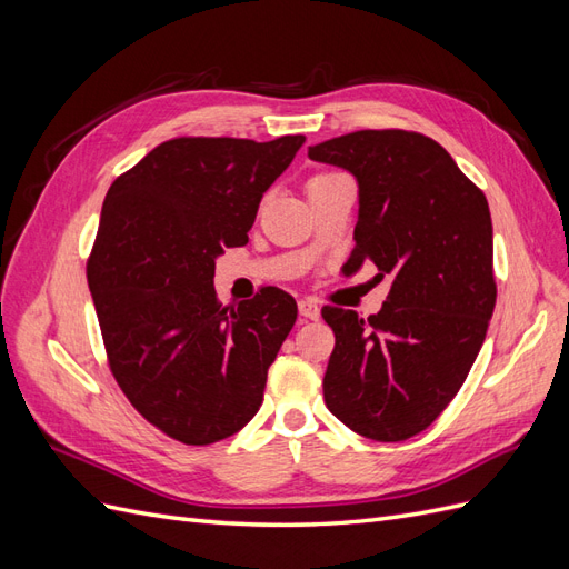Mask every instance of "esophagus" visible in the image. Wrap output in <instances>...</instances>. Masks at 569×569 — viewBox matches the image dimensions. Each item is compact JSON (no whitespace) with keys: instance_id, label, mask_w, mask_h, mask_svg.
I'll return each instance as SVG.
<instances>
[{"instance_id":"esophagus-1","label":"esophagus","mask_w":569,"mask_h":569,"mask_svg":"<svg viewBox=\"0 0 569 569\" xmlns=\"http://www.w3.org/2000/svg\"><path fill=\"white\" fill-rule=\"evenodd\" d=\"M299 313L303 318H308V320H318L320 318V306L316 301H311V299H301L299 301Z\"/></svg>"}]
</instances>
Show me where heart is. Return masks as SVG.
Instances as JSON below:
<instances>
[{
	"mask_svg": "<svg viewBox=\"0 0 569 569\" xmlns=\"http://www.w3.org/2000/svg\"><path fill=\"white\" fill-rule=\"evenodd\" d=\"M318 178H325V176H318Z\"/></svg>",
	"mask_w": 569,
	"mask_h": 569,
	"instance_id": "b5f03b06",
	"label": "heart"
}]
</instances>
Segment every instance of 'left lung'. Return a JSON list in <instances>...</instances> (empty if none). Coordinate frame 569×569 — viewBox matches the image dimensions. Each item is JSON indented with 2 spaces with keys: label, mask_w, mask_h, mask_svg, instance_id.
Returning <instances> with one entry per match:
<instances>
[{
  "label": "left lung",
  "mask_w": 569,
  "mask_h": 569,
  "mask_svg": "<svg viewBox=\"0 0 569 569\" xmlns=\"http://www.w3.org/2000/svg\"><path fill=\"white\" fill-rule=\"evenodd\" d=\"M308 159L358 182L356 247L343 270L370 261L391 280L368 320L322 308L335 332L325 403L368 439H410L451 403L487 337L496 303L487 197L418 132L358 130L308 147Z\"/></svg>",
  "instance_id": "8db88e82"
}]
</instances>
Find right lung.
Returning <instances> with one entry per match:
<instances>
[{"label": "right lung", "instance_id": "add662e5", "mask_svg": "<svg viewBox=\"0 0 569 569\" xmlns=\"http://www.w3.org/2000/svg\"><path fill=\"white\" fill-rule=\"evenodd\" d=\"M303 134L272 142L180 137L120 176L101 206L88 284L116 382L161 432L206 446L263 403L268 368L297 301L266 287L234 308L216 299V258L249 242L266 189Z\"/></svg>", "mask_w": 569, "mask_h": 569}]
</instances>
